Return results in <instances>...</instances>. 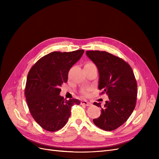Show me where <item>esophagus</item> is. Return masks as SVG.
Listing matches in <instances>:
<instances>
[{"mask_svg":"<svg viewBox=\"0 0 159 159\" xmlns=\"http://www.w3.org/2000/svg\"><path fill=\"white\" fill-rule=\"evenodd\" d=\"M81 105H85L86 106H91V103L90 102H87V101H82V102H81Z\"/></svg>","mask_w":159,"mask_h":159,"instance_id":"esophagus-1","label":"esophagus"}]
</instances>
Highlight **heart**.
<instances>
[{
    "label": "heart",
    "instance_id": "obj_1",
    "mask_svg": "<svg viewBox=\"0 0 159 159\" xmlns=\"http://www.w3.org/2000/svg\"><path fill=\"white\" fill-rule=\"evenodd\" d=\"M91 67H96V66H95V64L94 63H93V62H91V61H88L87 63H86V64H85L84 68H91ZM90 89H90L89 88H84V89H81V94H82L83 95L87 96V95H88V94H89L88 91H89Z\"/></svg>",
    "mask_w": 159,
    "mask_h": 159
}]
</instances>
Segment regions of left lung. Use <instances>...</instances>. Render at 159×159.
Instances as JSON below:
<instances>
[{"label": "left lung", "instance_id": "1", "mask_svg": "<svg viewBox=\"0 0 159 159\" xmlns=\"http://www.w3.org/2000/svg\"><path fill=\"white\" fill-rule=\"evenodd\" d=\"M86 54L98 67L100 94L109 99L102 108L100 116L93 119L96 126L105 131H113L125 122L135 107L137 84L130 65L122 58L105 51H87Z\"/></svg>", "mask_w": 159, "mask_h": 159}]
</instances>
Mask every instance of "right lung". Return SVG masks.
Returning <instances> with one entry per match:
<instances>
[{
	"mask_svg": "<svg viewBox=\"0 0 159 159\" xmlns=\"http://www.w3.org/2000/svg\"><path fill=\"white\" fill-rule=\"evenodd\" d=\"M84 50L53 52L37 61L28 74L25 94L30 113L48 131H58L66 124L77 99L65 100L60 87L68 81V72L82 56Z\"/></svg>",
	"mask_w": 159,
	"mask_h": 159,
	"instance_id": "obj_1",
	"label": "right lung"
}]
</instances>
